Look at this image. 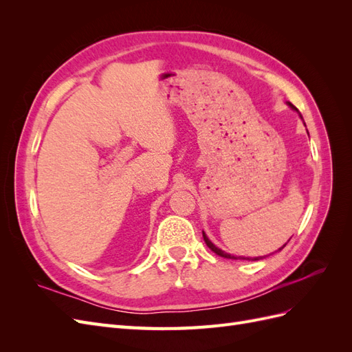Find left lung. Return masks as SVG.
Here are the masks:
<instances>
[{
    "label": "left lung",
    "instance_id": "left-lung-1",
    "mask_svg": "<svg viewBox=\"0 0 352 352\" xmlns=\"http://www.w3.org/2000/svg\"><path fill=\"white\" fill-rule=\"evenodd\" d=\"M289 105H291V107H292V109H295L292 104H289ZM295 110H296V109H295ZM202 236H204V241H206V243H207V247H208V248H210V250H211L212 252H216L217 255H220V257H225V258H230V260H236V257H233V255H230V254H226L225 251H221L220 248H217V247H216V245H214V243H212V242H211V241H210V239L207 238V235H206V233H204V232H202ZM285 245H286V243H285ZM285 245H283V247H285ZM283 247H282V248H283ZM282 248H279V250H282ZM260 258H261V257H257V258H254V260H260Z\"/></svg>",
    "mask_w": 352,
    "mask_h": 352
}]
</instances>
